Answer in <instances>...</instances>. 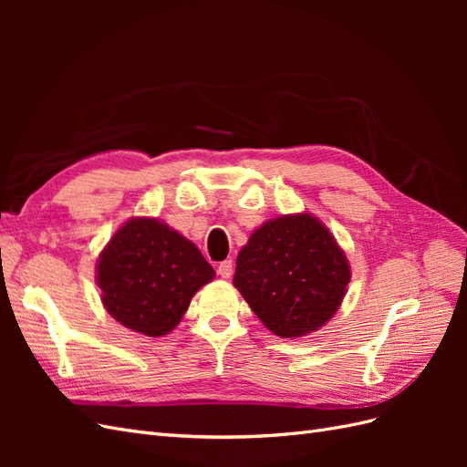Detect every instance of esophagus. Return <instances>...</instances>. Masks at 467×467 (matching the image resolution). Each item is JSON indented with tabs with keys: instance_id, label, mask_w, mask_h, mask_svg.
<instances>
[{
	"instance_id": "obj_1",
	"label": "esophagus",
	"mask_w": 467,
	"mask_h": 467,
	"mask_svg": "<svg viewBox=\"0 0 467 467\" xmlns=\"http://www.w3.org/2000/svg\"><path fill=\"white\" fill-rule=\"evenodd\" d=\"M218 275L222 278H230L234 275V263H232V259H225V261H222L218 265Z\"/></svg>"
}]
</instances>
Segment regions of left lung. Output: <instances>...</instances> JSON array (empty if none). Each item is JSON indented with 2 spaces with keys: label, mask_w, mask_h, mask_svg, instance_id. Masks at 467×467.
Wrapping results in <instances>:
<instances>
[{
  "label": "left lung",
  "mask_w": 467,
  "mask_h": 467,
  "mask_svg": "<svg viewBox=\"0 0 467 467\" xmlns=\"http://www.w3.org/2000/svg\"><path fill=\"white\" fill-rule=\"evenodd\" d=\"M350 268L325 225L309 214L263 223L239 251L234 285L275 335L317 331L341 306Z\"/></svg>",
  "instance_id": "left-lung-1"
}]
</instances>
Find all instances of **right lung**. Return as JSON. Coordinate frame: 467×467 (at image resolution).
<instances>
[{
  "label": "right lung",
  "instance_id": "1",
  "mask_svg": "<svg viewBox=\"0 0 467 467\" xmlns=\"http://www.w3.org/2000/svg\"><path fill=\"white\" fill-rule=\"evenodd\" d=\"M214 268L189 239L169 225L136 218L112 235L97 263L107 312L148 337L167 335L185 316L194 292Z\"/></svg>",
  "mask_w": 467,
  "mask_h": 467
}]
</instances>
